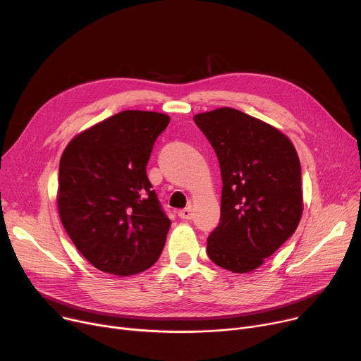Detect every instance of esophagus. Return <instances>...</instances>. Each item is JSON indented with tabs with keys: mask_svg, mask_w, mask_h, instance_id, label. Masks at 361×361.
<instances>
[{
	"mask_svg": "<svg viewBox=\"0 0 361 361\" xmlns=\"http://www.w3.org/2000/svg\"><path fill=\"white\" fill-rule=\"evenodd\" d=\"M178 216L181 218V219H192L193 218V211H192V207H184V209H181V211H178Z\"/></svg>",
	"mask_w": 361,
	"mask_h": 361,
	"instance_id": "esophagus-1",
	"label": "esophagus"
}]
</instances>
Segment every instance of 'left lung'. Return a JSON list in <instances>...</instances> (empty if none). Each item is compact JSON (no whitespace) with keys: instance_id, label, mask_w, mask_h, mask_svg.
<instances>
[{"instance_id":"left-lung-1","label":"left lung","mask_w":361,"mask_h":361,"mask_svg":"<svg viewBox=\"0 0 361 361\" xmlns=\"http://www.w3.org/2000/svg\"><path fill=\"white\" fill-rule=\"evenodd\" d=\"M222 177L221 219L207 256L237 274L259 268L295 231L302 214L301 166L291 140L234 108L195 116Z\"/></svg>"}]
</instances>
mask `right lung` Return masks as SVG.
Wrapping results in <instances>:
<instances>
[{
	"label": "right lung",
	"instance_id": "1",
	"mask_svg": "<svg viewBox=\"0 0 361 361\" xmlns=\"http://www.w3.org/2000/svg\"><path fill=\"white\" fill-rule=\"evenodd\" d=\"M169 117L123 111L75 136L60 161L59 212L64 230L94 268L117 276L154 264L171 221L146 176Z\"/></svg>",
	"mask_w": 361,
	"mask_h": 361
}]
</instances>
